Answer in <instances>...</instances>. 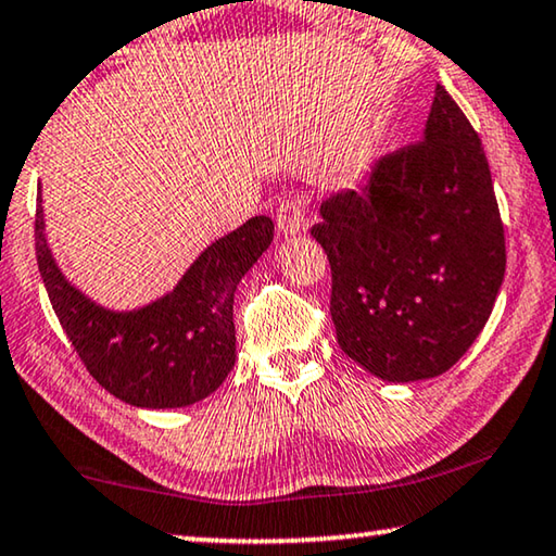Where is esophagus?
Listing matches in <instances>:
<instances>
[{"instance_id":"esophagus-1","label":"esophagus","mask_w":556,"mask_h":556,"mask_svg":"<svg viewBox=\"0 0 556 556\" xmlns=\"http://www.w3.org/2000/svg\"><path fill=\"white\" fill-rule=\"evenodd\" d=\"M305 218H308V207H305L303 200L286 198L283 203L278 205L276 223L283 236H295V232H301L305 228Z\"/></svg>"}]
</instances>
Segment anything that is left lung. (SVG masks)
I'll list each match as a JSON object with an SVG mask.
<instances>
[{
    "label": "left lung",
    "mask_w": 556,
    "mask_h": 556,
    "mask_svg": "<svg viewBox=\"0 0 556 556\" xmlns=\"http://www.w3.org/2000/svg\"><path fill=\"white\" fill-rule=\"evenodd\" d=\"M311 228L331 263L338 345L383 381L452 368L492 316L506 268L504 223L481 140L437 85L424 140L336 192Z\"/></svg>",
    "instance_id": "8db88e82"
}]
</instances>
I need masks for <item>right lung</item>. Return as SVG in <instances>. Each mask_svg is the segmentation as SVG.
<instances>
[{
	"label": "right lung",
	"mask_w": 556,
	"mask_h": 556,
	"mask_svg": "<svg viewBox=\"0 0 556 556\" xmlns=\"http://www.w3.org/2000/svg\"><path fill=\"white\" fill-rule=\"evenodd\" d=\"M35 248L60 324L104 391L130 406L180 408L211 396L236 366L232 295L273 240V220L255 215L215 240L180 283L138 311H108L79 293L54 263L37 198Z\"/></svg>",
	"instance_id": "right-lung-1"
}]
</instances>
